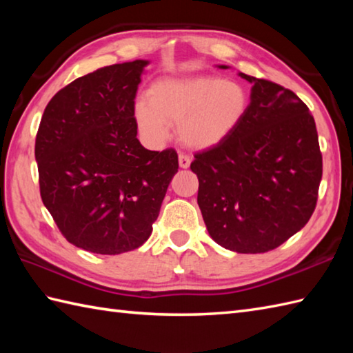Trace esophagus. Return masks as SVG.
Here are the masks:
<instances>
[{"label":"esophagus","instance_id":"obj_1","mask_svg":"<svg viewBox=\"0 0 353 353\" xmlns=\"http://www.w3.org/2000/svg\"><path fill=\"white\" fill-rule=\"evenodd\" d=\"M191 165V159L188 156H185V154H179V167L181 168H188Z\"/></svg>","mask_w":353,"mask_h":353}]
</instances>
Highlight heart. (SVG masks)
I'll return each instance as SVG.
<instances>
[{"instance_id":"heart-1","label":"heart","mask_w":353,"mask_h":353,"mask_svg":"<svg viewBox=\"0 0 353 353\" xmlns=\"http://www.w3.org/2000/svg\"><path fill=\"white\" fill-rule=\"evenodd\" d=\"M249 94L243 85L215 76L165 77L154 81L147 100L134 106L139 133L147 144L157 147L177 125L182 144L209 150L221 144L241 123Z\"/></svg>"}]
</instances>
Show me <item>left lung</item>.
<instances>
[{
  "label": "left lung",
  "instance_id": "8db88e82",
  "mask_svg": "<svg viewBox=\"0 0 353 353\" xmlns=\"http://www.w3.org/2000/svg\"><path fill=\"white\" fill-rule=\"evenodd\" d=\"M238 76L252 83L245 115L221 144L194 156L191 170L214 241L236 253H264L311 219L323 163L306 104L273 81Z\"/></svg>",
  "mask_w": 353,
  "mask_h": 353
}]
</instances>
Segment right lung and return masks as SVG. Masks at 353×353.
<instances>
[{
    "mask_svg": "<svg viewBox=\"0 0 353 353\" xmlns=\"http://www.w3.org/2000/svg\"><path fill=\"white\" fill-rule=\"evenodd\" d=\"M150 61L74 80L43 110L34 157L41 197L71 244L99 254L138 249L152 235L177 153L137 138L134 97Z\"/></svg>",
    "mask_w": 353,
    "mask_h": 353,
    "instance_id": "1",
    "label": "right lung"
}]
</instances>
